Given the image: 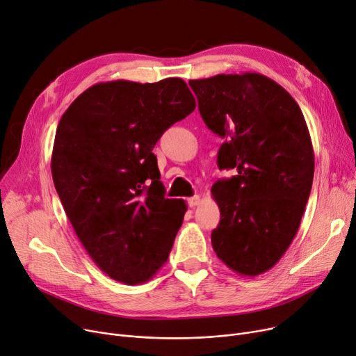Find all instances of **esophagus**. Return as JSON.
Returning <instances> with one entry per match:
<instances>
[{"instance_id":"esophagus-1","label":"esophagus","mask_w":356,"mask_h":356,"mask_svg":"<svg viewBox=\"0 0 356 356\" xmlns=\"http://www.w3.org/2000/svg\"><path fill=\"white\" fill-rule=\"evenodd\" d=\"M188 203H189V207H191V208H196L197 204L200 203V197H199V196L189 197V199H188Z\"/></svg>"}]
</instances>
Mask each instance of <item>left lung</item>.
Here are the masks:
<instances>
[{
	"mask_svg": "<svg viewBox=\"0 0 356 356\" xmlns=\"http://www.w3.org/2000/svg\"><path fill=\"white\" fill-rule=\"evenodd\" d=\"M189 85L204 124L223 138L219 168L236 170L212 186L220 211L213 251L241 275L263 274L290 247L310 196L314 154L305 117L283 86L259 73Z\"/></svg>",
	"mask_w": 356,
	"mask_h": 356,
	"instance_id": "obj_1",
	"label": "left lung"
}]
</instances>
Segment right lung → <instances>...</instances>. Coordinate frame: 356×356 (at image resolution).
I'll return each instance as SVG.
<instances>
[{"label": "right lung", "mask_w": 356, "mask_h": 356, "mask_svg": "<svg viewBox=\"0 0 356 356\" xmlns=\"http://www.w3.org/2000/svg\"><path fill=\"white\" fill-rule=\"evenodd\" d=\"M195 108L180 78L114 81L86 89L60 118L56 192L93 263L120 283L148 282L172 251L188 207L164 196L153 148Z\"/></svg>", "instance_id": "right-lung-1"}]
</instances>
